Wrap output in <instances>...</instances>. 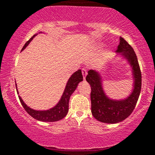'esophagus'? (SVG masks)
Segmentation results:
<instances>
[{"instance_id": "obj_1", "label": "esophagus", "mask_w": 155, "mask_h": 155, "mask_svg": "<svg viewBox=\"0 0 155 155\" xmlns=\"http://www.w3.org/2000/svg\"><path fill=\"white\" fill-rule=\"evenodd\" d=\"M87 74V72L86 69H85V68H82V75H83L84 79H85V78H86Z\"/></svg>"}]
</instances>
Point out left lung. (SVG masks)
Segmentation results:
<instances>
[{"label": "left lung", "mask_w": 155, "mask_h": 155, "mask_svg": "<svg viewBox=\"0 0 155 155\" xmlns=\"http://www.w3.org/2000/svg\"><path fill=\"white\" fill-rule=\"evenodd\" d=\"M117 53L129 63L132 69L133 89L126 98L116 100L106 95L103 87L101 73L90 69L86 76L87 81L91 87V111L97 120L104 123L116 124L128 117L134 110L141 90V73L136 53L131 46L122 37Z\"/></svg>", "instance_id": "obj_1"}]
</instances>
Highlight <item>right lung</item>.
Listing matches in <instances>:
<instances>
[{"label":"right lung","mask_w":155,"mask_h":155,"mask_svg":"<svg viewBox=\"0 0 155 155\" xmlns=\"http://www.w3.org/2000/svg\"><path fill=\"white\" fill-rule=\"evenodd\" d=\"M42 33V32H40ZM35 34L33 35L32 38L30 39L28 41H27L25 46L22 49V51L24 50L25 48L28 47L30 42L33 40V38L36 35ZM83 81V76L81 74V71L78 70L76 72L71 76L69 79L68 80V82L66 83V86H65V90L62 95L60 100L54 107L49 108L48 110H44V111H39V110H35L33 108H30L29 106H27L25 104L24 101H22V97L19 95V99L20 101L21 104H22L23 108L32 117L35 119V120L38 121H41V122H56V121H59L67 115L68 112V103L69 99H70L71 95L74 93L75 90L77 87L78 84L79 82ZM16 89H17V95L19 94L18 90H17V84H16Z\"/></svg>","instance_id":"obj_1"}]
</instances>
